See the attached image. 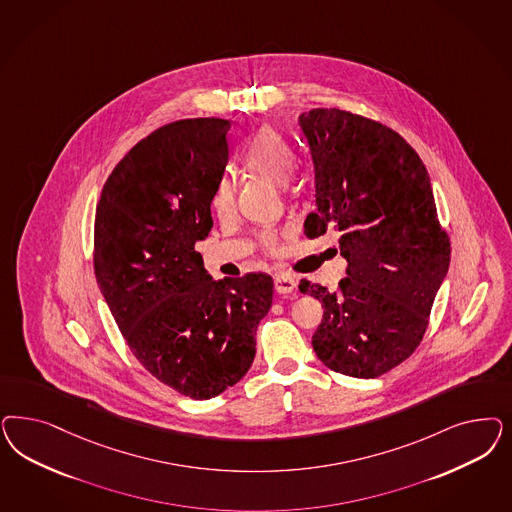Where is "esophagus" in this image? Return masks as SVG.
I'll return each mask as SVG.
<instances>
[{
	"label": "esophagus",
	"mask_w": 512,
	"mask_h": 512,
	"mask_svg": "<svg viewBox=\"0 0 512 512\" xmlns=\"http://www.w3.org/2000/svg\"><path fill=\"white\" fill-rule=\"evenodd\" d=\"M297 282L288 273H277L275 275V290L279 294H292L296 290Z\"/></svg>",
	"instance_id": "obj_1"
}]
</instances>
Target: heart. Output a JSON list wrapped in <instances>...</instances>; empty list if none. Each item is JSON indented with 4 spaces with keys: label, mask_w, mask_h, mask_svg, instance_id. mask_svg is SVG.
Listing matches in <instances>:
<instances>
[{
    "label": "heart",
    "mask_w": 512,
    "mask_h": 512,
    "mask_svg": "<svg viewBox=\"0 0 512 512\" xmlns=\"http://www.w3.org/2000/svg\"><path fill=\"white\" fill-rule=\"evenodd\" d=\"M245 167L252 173L264 177L277 186H288L296 173V154L290 145L284 141L281 133L271 126H262L258 132L248 139L243 152ZM235 199V186L228 177H222L216 182L211 207L216 215H228ZM265 247L275 250L277 239L273 233H265Z\"/></svg>",
    "instance_id": "b5f03b06"
}]
</instances>
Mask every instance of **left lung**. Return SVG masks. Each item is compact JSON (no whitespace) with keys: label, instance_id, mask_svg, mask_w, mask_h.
Listing matches in <instances>:
<instances>
[{"label":"left lung","instance_id":"1","mask_svg":"<svg viewBox=\"0 0 512 512\" xmlns=\"http://www.w3.org/2000/svg\"><path fill=\"white\" fill-rule=\"evenodd\" d=\"M299 126L316 184L305 235L337 231L348 262L335 292L299 282L324 307L314 352L331 371L375 379L420 345L448 273L450 239L426 165L399 133L341 109L303 113Z\"/></svg>","mask_w":512,"mask_h":512}]
</instances>
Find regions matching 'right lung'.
I'll return each instance as SVG.
<instances>
[{
	"mask_svg": "<svg viewBox=\"0 0 512 512\" xmlns=\"http://www.w3.org/2000/svg\"><path fill=\"white\" fill-rule=\"evenodd\" d=\"M222 118H186L141 139L103 184L94 224L99 290L152 377L211 399L247 375L273 279L213 281L196 252L228 164Z\"/></svg>",
	"mask_w": 512,
	"mask_h": 512,
	"instance_id": "1",
	"label": "right lung"
}]
</instances>
